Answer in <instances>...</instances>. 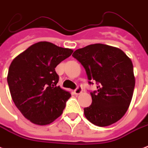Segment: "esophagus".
I'll list each match as a JSON object with an SVG mask.
<instances>
[{
  "label": "esophagus",
  "mask_w": 148,
  "mask_h": 148,
  "mask_svg": "<svg viewBox=\"0 0 148 148\" xmlns=\"http://www.w3.org/2000/svg\"><path fill=\"white\" fill-rule=\"evenodd\" d=\"M82 92V88L81 86H78L75 90H74V93L76 95H80V94Z\"/></svg>",
  "instance_id": "1"
}]
</instances>
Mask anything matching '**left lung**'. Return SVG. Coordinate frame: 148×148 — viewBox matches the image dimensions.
<instances>
[{
	"label": "left lung",
	"instance_id": "8db88e82",
	"mask_svg": "<svg viewBox=\"0 0 148 148\" xmlns=\"http://www.w3.org/2000/svg\"><path fill=\"white\" fill-rule=\"evenodd\" d=\"M72 56L85 69L88 83L98 84L97 91L91 92L92 104L84 109L85 118L100 127L117 122L126 113L135 87L130 58L119 48L103 44L77 49Z\"/></svg>",
	"mask_w": 148,
	"mask_h": 148
}]
</instances>
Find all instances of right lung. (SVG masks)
Instances as JSON below:
<instances>
[{"mask_svg":"<svg viewBox=\"0 0 148 148\" xmlns=\"http://www.w3.org/2000/svg\"><path fill=\"white\" fill-rule=\"evenodd\" d=\"M72 52L71 49L40 41L10 64L7 81L12 100L34 124L49 125L63 114L71 94L56 85L59 76L55 68Z\"/></svg>","mask_w":148,"mask_h":148,"instance_id":"obj_1","label":"right lung"}]
</instances>
